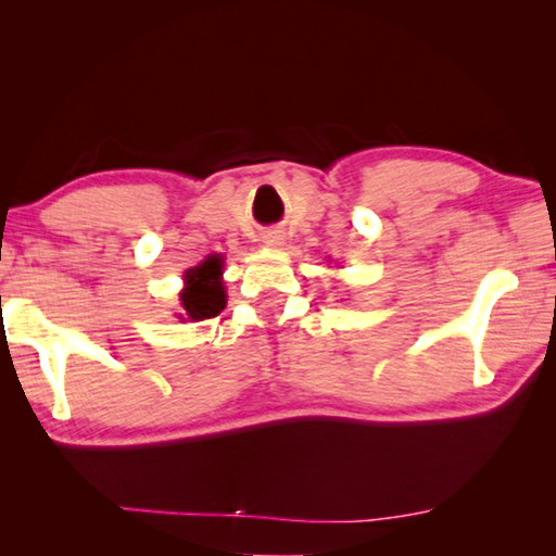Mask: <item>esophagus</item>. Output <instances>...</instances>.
Masks as SVG:
<instances>
[{
  "instance_id": "1",
  "label": "esophagus",
  "mask_w": 556,
  "mask_h": 556,
  "mask_svg": "<svg viewBox=\"0 0 556 556\" xmlns=\"http://www.w3.org/2000/svg\"><path fill=\"white\" fill-rule=\"evenodd\" d=\"M267 244H271V248H277V244H281V238H279V235H269Z\"/></svg>"
}]
</instances>
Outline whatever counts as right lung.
Instances as JSON below:
<instances>
[{"instance_id":"add662e5","label":"right lung","mask_w":556,"mask_h":556,"mask_svg":"<svg viewBox=\"0 0 556 556\" xmlns=\"http://www.w3.org/2000/svg\"><path fill=\"white\" fill-rule=\"evenodd\" d=\"M220 275V257H208L203 265L186 271V289L181 291V304L193 321L218 316L225 308V289Z\"/></svg>"}]
</instances>
